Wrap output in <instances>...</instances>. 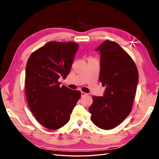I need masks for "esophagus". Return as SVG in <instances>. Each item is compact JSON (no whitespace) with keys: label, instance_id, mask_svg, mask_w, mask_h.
I'll list each match as a JSON object with an SVG mask.
<instances>
[{"label":"esophagus","instance_id":"34e87169","mask_svg":"<svg viewBox=\"0 0 159 159\" xmlns=\"http://www.w3.org/2000/svg\"><path fill=\"white\" fill-rule=\"evenodd\" d=\"M81 97H84V96L87 95L88 93H86L84 92V91H81Z\"/></svg>","mask_w":159,"mask_h":159}]
</instances>
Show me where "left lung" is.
<instances>
[{"instance_id":"8db88e82","label":"left lung","mask_w":159,"mask_h":159,"mask_svg":"<svg viewBox=\"0 0 159 159\" xmlns=\"http://www.w3.org/2000/svg\"><path fill=\"white\" fill-rule=\"evenodd\" d=\"M96 50L101 53L99 81L105 89L102 97L93 96L89 111L96 126L109 130L131 113L139 74L132 57L117 43L107 40Z\"/></svg>"}]
</instances>
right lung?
<instances>
[{
	"instance_id": "right-lung-1",
	"label": "right lung",
	"mask_w": 159,
	"mask_h": 159,
	"mask_svg": "<svg viewBox=\"0 0 159 159\" xmlns=\"http://www.w3.org/2000/svg\"><path fill=\"white\" fill-rule=\"evenodd\" d=\"M78 44L50 41L32 52L26 68L28 104L37 121L51 130L68 123L81 92L60 86L58 79L70 73Z\"/></svg>"
}]
</instances>
